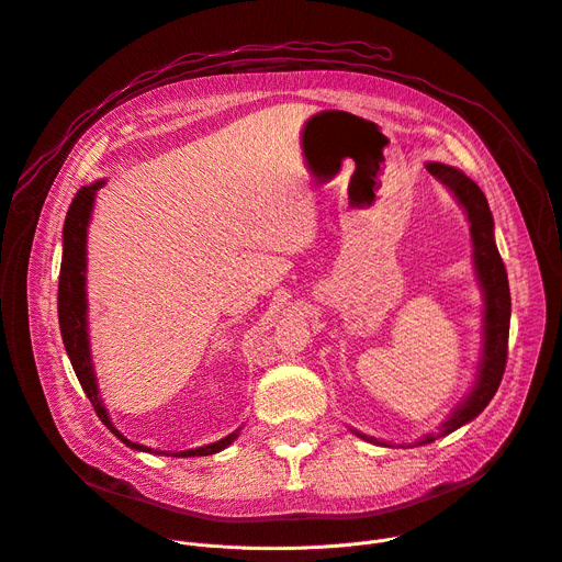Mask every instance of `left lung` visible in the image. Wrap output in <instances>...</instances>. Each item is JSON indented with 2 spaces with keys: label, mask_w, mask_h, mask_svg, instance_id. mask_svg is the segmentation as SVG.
Listing matches in <instances>:
<instances>
[{
  "label": "left lung",
  "mask_w": 562,
  "mask_h": 562,
  "mask_svg": "<svg viewBox=\"0 0 562 562\" xmlns=\"http://www.w3.org/2000/svg\"><path fill=\"white\" fill-rule=\"evenodd\" d=\"M429 176H435L441 184H446L452 195L459 200L463 211L468 213L470 223V238H472V263L474 272H477L482 292H484V349H482V362L477 371V380H474L472 392L465 396V401L452 412V416L441 425L439 435L423 437L418 443H431L439 437L450 435V431L459 429L461 425L470 423L474 416H480L486 405L493 401L497 386L502 382L504 369H506V353H508V324H510V292H508V277L506 268L502 263V256L495 245V223L493 213L488 209L486 195L482 189L474 184L468 176L454 166H446L439 161H429L425 166ZM356 435L369 443L386 446L384 441H378L373 437L362 435V431L353 429Z\"/></svg>",
  "instance_id": "1"
}]
</instances>
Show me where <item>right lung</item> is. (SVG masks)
<instances>
[{"instance_id":"obj_1","label":"right lung","mask_w":562,"mask_h":562,"mask_svg":"<svg viewBox=\"0 0 562 562\" xmlns=\"http://www.w3.org/2000/svg\"><path fill=\"white\" fill-rule=\"evenodd\" d=\"M105 182L99 180L90 187H80L76 198L69 204L65 227H63V263H60V281H58V322H60V335L65 341V351L69 356V362L76 371V378L82 386V392L88 394L97 416L101 423L112 431L121 443L133 450L142 452H155V454H166V457H209L225 450L234 439L238 437V431H232L229 437L193 448V450H182V452H161L146 448L142 443H133L131 439H125L121 431L112 425L108 409L103 407V401L99 398V384L92 367V353H90V335H88V292H85V270H88V225H90V215L94 209V195Z\"/></svg>"}]
</instances>
